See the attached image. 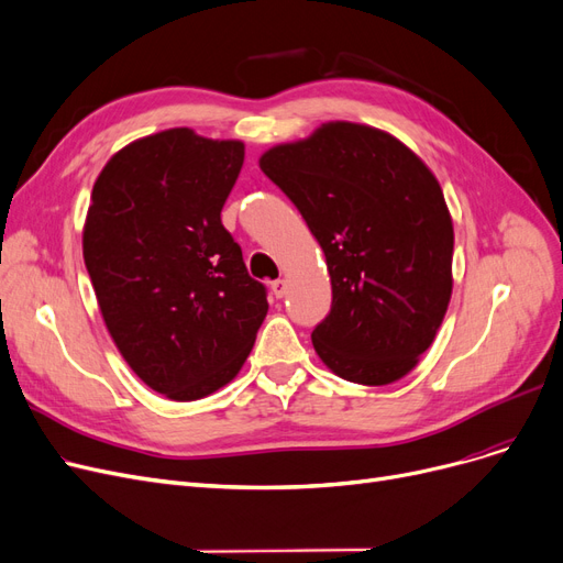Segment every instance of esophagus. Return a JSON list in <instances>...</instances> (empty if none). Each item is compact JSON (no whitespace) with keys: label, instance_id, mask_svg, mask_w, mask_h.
<instances>
[{"label":"esophagus","instance_id":"esophagus-1","mask_svg":"<svg viewBox=\"0 0 563 563\" xmlns=\"http://www.w3.org/2000/svg\"><path fill=\"white\" fill-rule=\"evenodd\" d=\"M272 291L276 295V299H283V297L287 295V280H283V278L274 280V283H272Z\"/></svg>","mask_w":563,"mask_h":563}]
</instances>
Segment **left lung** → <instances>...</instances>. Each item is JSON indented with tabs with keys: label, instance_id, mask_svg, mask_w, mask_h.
Here are the masks:
<instances>
[{
	"label": "left lung",
	"instance_id": "obj_1",
	"mask_svg": "<svg viewBox=\"0 0 563 563\" xmlns=\"http://www.w3.org/2000/svg\"><path fill=\"white\" fill-rule=\"evenodd\" d=\"M260 167L327 257L333 301L312 331L314 352L354 384L405 377L453 289V223L434 175L394 135L350 121L274 146Z\"/></svg>",
	"mask_w": 563,
	"mask_h": 563
}]
</instances>
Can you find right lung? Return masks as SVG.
I'll list each match as a JSON object with an SVG mask.
<instances>
[{"mask_svg": "<svg viewBox=\"0 0 563 563\" xmlns=\"http://www.w3.org/2000/svg\"><path fill=\"white\" fill-rule=\"evenodd\" d=\"M243 142L169 129L117 152L91 190L82 255L133 373L169 400L236 377L268 303L221 211Z\"/></svg>", "mask_w": 563, "mask_h": 563, "instance_id": "1", "label": "right lung"}]
</instances>
